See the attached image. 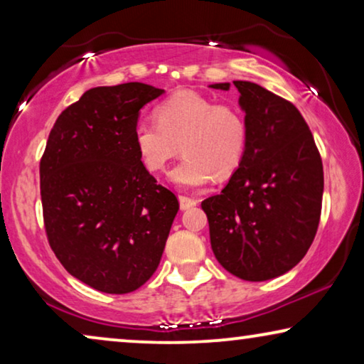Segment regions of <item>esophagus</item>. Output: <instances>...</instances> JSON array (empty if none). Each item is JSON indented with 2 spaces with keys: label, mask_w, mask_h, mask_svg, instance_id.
I'll list each match as a JSON object with an SVG mask.
<instances>
[{
  "label": "esophagus",
  "mask_w": 364,
  "mask_h": 364,
  "mask_svg": "<svg viewBox=\"0 0 364 364\" xmlns=\"http://www.w3.org/2000/svg\"><path fill=\"white\" fill-rule=\"evenodd\" d=\"M178 203H181V210H187V208L197 205V200L187 196H178Z\"/></svg>",
  "instance_id": "obj_1"
}]
</instances>
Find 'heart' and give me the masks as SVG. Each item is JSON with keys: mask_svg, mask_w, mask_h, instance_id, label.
Listing matches in <instances>:
<instances>
[{"mask_svg": "<svg viewBox=\"0 0 364 364\" xmlns=\"http://www.w3.org/2000/svg\"><path fill=\"white\" fill-rule=\"evenodd\" d=\"M157 122L141 121L134 127V146L147 171H166L183 152V161L168 176L178 188H200L228 178L245 156L248 129L240 109L215 104L193 91H181L154 111Z\"/></svg>", "mask_w": 364, "mask_h": 364, "instance_id": "b5f03b06", "label": "heart"}]
</instances>
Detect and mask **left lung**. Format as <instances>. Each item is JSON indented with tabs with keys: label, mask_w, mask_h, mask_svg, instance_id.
Masks as SVG:
<instances>
[{
	"label": "left lung",
	"mask_w": 364,
	"mask_h": 364,
	"mask_svg": "<svg viewBox=\"0 0 364 364\" xmlns=\"http://www.w3.org/2000/svg\"><path fill=\"white\" fill-rule=\"evenodd\" d=\"M248 129L240 167L218 196L202 202L218 263L242 280L290 272L316 235L323 164L300 111L265 87L233 81ZM228 91L230 82L212 84Z\"/></svg>",
	"instance_id": "left-lung-1"
}]
</instances>
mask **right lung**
I'll list each match as a JSON object with an SVG mask.
<instances>
[{
	"instance_id": "add662e5",
	"label": "right lung",
	"mask_w": 364,
	"mask_h": 364,
	"mask_svg": "<svg viewBox=\"0 0 364 364\" xmlns=\"http://www.w3.org/2000/svg\"><path fill=\"white\" fill-rule=\"evenodd\" d=\"M166 92L144 82L92 87L61 116L39 164L44 227L74 278L131 293L157 270L178 200L134 146L141 109Z\"/></svg>"
}]
</instances>
